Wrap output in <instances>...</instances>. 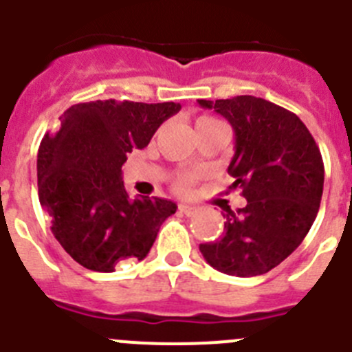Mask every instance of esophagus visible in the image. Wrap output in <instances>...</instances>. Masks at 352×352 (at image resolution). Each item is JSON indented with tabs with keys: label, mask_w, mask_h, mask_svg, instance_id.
<instances>
[{
	"label": "esophagus",
	"mask_w": 352,
	"mask_h": 352,
	"mask_svg": "<svg viewBox=\"0 0 352 352\" xmlns=\"http://www.w3.org/2000/svg\"><path fill=\"white\" fill-rule=\"evenodd\" d=\"M179 212L184 213V215H187V217H192L196 212H198V208H196V206H191V205H179Z\"/></svg>",
	"instance_id": "obj_1"
}]
</instances>
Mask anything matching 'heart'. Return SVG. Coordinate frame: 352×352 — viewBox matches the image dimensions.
<instances>
[{
  "instance_id": "1",
  "label": "heart",
  "mask_w": 352,
  "mask_h": 352,
  "mask_svg": "<svg viewBox=\"0 0 352 352\" xmlns=\"http://www.w3.org/2000/svg\"><path fill=\"white\" fill-rule=\"evenodd\" d=\"M215 118H210V116H199L196 120V126H203V124H208V123H215ZM196 182V173L192 172H182L173 179V187H175V191L179 192H189L191 191V187L195 186Z\"/></svg>"
}]
</instances>
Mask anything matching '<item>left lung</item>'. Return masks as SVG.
I'll return each instance as SVG.
<instances>
[{
	"label": "left lung",
	"mask_w": 352,
	"mask_h": 352,
	"mask_svg": "<svg viewBox=\"0 0 352 352\" xmlns=\"http://www.w3.org/2000/svg\"><path fill=\"white\" fill-rule=\"evenodd\" d=\"M234 130L229 189H241L246 206H226L224 232L199 245L205 261L224 274L250 278L285 261L309 232L323 195L320 147L300 118L265 98L238 95L198 100Z\"/></svg>",
	"instance_id": "1"
}]
</instances>
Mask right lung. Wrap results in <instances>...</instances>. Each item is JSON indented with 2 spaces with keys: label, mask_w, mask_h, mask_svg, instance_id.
I'll return each instance as SVG.
<instances>
[{
  "label": "right lung",
  "mask_w": 352,
  "mask_h": 352,
  "mask_svg": "<svg viewBox=\"0 0 352 352\" xmlns=\"http://www.w3.org/2000/svg\"><path fill=\"white\" fill-rule=\"evenodd\" d=\"M177 111L175 102H85L65 111L60 130L43 137L39 203L55 239L83 267L113 272L123 261H142L161 224L175 213L168 199H131L121 166Z\"/></svg>",
  "instance_id": "obj_1"
}]
</instances>
